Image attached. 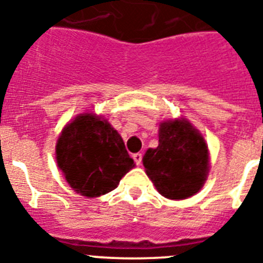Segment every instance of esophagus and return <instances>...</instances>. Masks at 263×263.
<instances>
[{
    "mask_svg": "<svg viewBox=\"0 0 263 263\" xmlns=\"http://www.w3.org/2000/svg\"><path fill=\"white\" fill-rule=\"evenodd\" d=\"M133 159L134 162H136L137 166H141V164H142V154H141V153H136V154H133Z\"/></svg>",
    "mask_w": 263,
    "mask_h": 263,
    "instance_id": "34e87169",
    "label": "esophagus"
}]
</instances>
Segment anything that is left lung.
Returning a JSON list of instances; mask_svg holds the SVG:
<instances>
[{"instance_id": "1", "label": "left lung", "mask_w": 263, "mask_h": 263, "mask_svg": "<svg viewBox=\"0 0 263 263\" xmlns=\"http://www.w3.org/2000/svg\"><path fill=\"white\" fill-rule=\"evenodd\" d=\"M142 160L158 192L171 200L197 194L210 171L208 146L185 118L160 122L158 147L148 148Z\"/></svg>"}]
</instances>
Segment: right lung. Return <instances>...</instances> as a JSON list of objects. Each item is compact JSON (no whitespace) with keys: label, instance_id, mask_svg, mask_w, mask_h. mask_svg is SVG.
Instances as JSON below:
<instances>
[{"label":"right lung","instance_id":"1","mask_svg":"<svg viewBox=\"0 0 263 263\" xmlns=\"http://www.w3.org/2000/svg\"><path fill=\"white\" fill-rule=\"evenodd\" d=\"M55 153L72 190L87 197L113 191L134 167L117 130L93 113L79 115L64 126Z\"/></svg>","mask_w":263,"mask_h":263}]
</instances>
